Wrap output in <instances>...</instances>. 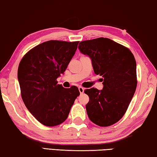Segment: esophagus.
Instances as JSON below:
<instances>
[{
	"label": "esophagus",
	"instance_id": "34e87169",
	"mask_svg": "<svg viewBox=\"0 0 157 157\" xmlns=\"http://www.w3.org/2000/svg\"><path fill=\"white\" fill-rule=\"evenodd\" d=\"M78 90H79V92H80V94H82L84 92V90H85V89H84L83 87H82V86H79Z\"/></svg>",
	"mask_w": 157,
	"mask_h": 157
}]
</instances>
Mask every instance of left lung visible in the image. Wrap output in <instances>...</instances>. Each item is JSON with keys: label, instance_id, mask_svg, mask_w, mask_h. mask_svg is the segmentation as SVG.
Wrapping results in <instances>:
<instances>
[{"label": "left lung", "instance_id": "1", "mask_svg": "<svg viewBox=\"0 0 157 157\" xmlns=\"http://www.w3.org/2000/svg\"><path fill=\"white\" fill-rule=\"evenodd\" d=\"M81 53L90 56L96 75L102 76L103 87L87 89L86 105L90 121L107 127L120 121L125 113L137 87L136 61L129 48L108 38L81 41Z\"/></svg>", "mask_w": 157, "mask_h": 157}]
</instances>
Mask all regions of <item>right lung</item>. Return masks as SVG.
Masks as SVG:
<instances>
[{"mask_svg":"<svg viewBox=\"0 0 157 157\" xmlns=\"http://www.w3.org/2000/svg\"><path fill=\"white\" fill-rule=\"evenodd\" d=\"M79 41L51 40L28 51L19 64L21 97L29 111L44 125L53 127L66 120L78 88L58 84L78 48Z\"/></svg>","mask_w":157,"mask_h":157,"instance_id":"right-lung-1","label":"right lung"}]
</instances>
